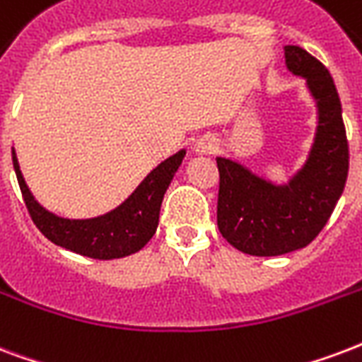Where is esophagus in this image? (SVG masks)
I'll use <instances>...</instances> for the list:
<instances>
[{"mask_svg": "<svg viewBox=\"0 0 362 362\" xmlns=\"http://www.w3.org/2000/svg\"><path fill=\"white\" fill-rule=\"evenodd\" d=\"M194 148H197L198 154H211V152L217 151V143H216V139H210V137H204V139L198 141Z\"/></svg>", "mask_w": 362, "mask_h": 362, "instance_id": "1", "label": "esophagus"}]
</instances>
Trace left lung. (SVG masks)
Listing matches in <instances>:
<instances>
[{
  "instance_id": "1",
  "label": "left lung",
  "mask_w": 362,
  "mask_h": 362,
  "mask_svg": "<svg viewBox=\"0 0 362 362\" xmlns=\"http://www.w3.org/2000/svg\"><path fill=\"white\" fill-rule=\"evenodd\" d=\"M288 70L305 78L319 112L313 146L294 177L274 185L235 160L217 158V227L250 255H282L305 248L332 216L349 170L341 103L330 72L298 45L284 47Z\"/></svg>"
}]
</instances>
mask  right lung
Segmentation results:
<instances>
[{
	"label": "right lung",
	"instance_id": "1",
	"mask_svg": "<svg viewBox=\"0 0 362 362\" xmlns=\"http://www.w3.org/2000/svg\"><path fill=\"white\" fill-rule=\"evenodd\" d=\"M183 158L185 151H179L156 165L116 210L91 219H66L47 211L32 197L13 148V165L32 221L53 244L93 259L126 257L151 240L158 227L164 194Z\"/></svg>",
	"mask_w": 362,
	"mask_h": 362
}]
</instances>
